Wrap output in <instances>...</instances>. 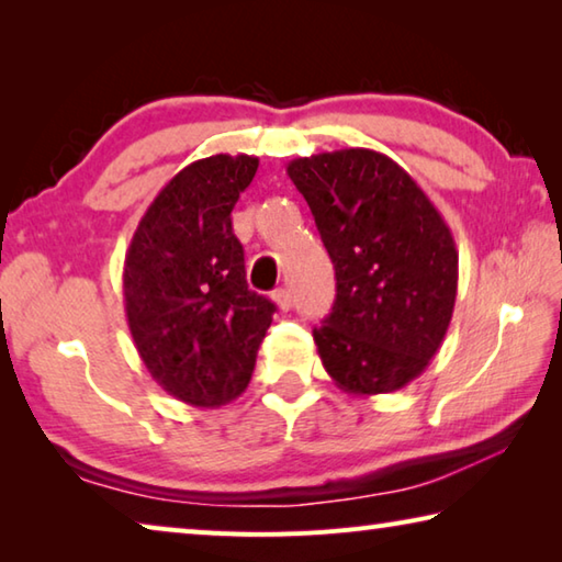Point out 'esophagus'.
Returning <instances> with one entry per match:
<instances>
[{
  "label": "esophagus",
  "mask_w": 562,
  "mask_h": 562,
  "mask_svg": "<svg viewBox=\"0 0 562 562\" xmlns=\"http://www.w3.org/2000/svg\"><path fill=\"white\" fill-rule=\"evenodd\" d=\"M272 300H274V304H278L282 312H288L292 307V294L288 290H274Z\"/></svg>",
  "instance_id": "obj_1"
}]
</instances>
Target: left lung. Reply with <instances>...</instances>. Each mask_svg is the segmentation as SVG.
<instances>
[{"label": "left lung", "mask_w": 562, "mask_h": 562, "mask_svg": "<svg viewBox=\"0 0 562 562\" xmlns=\"http://www.w3.org/2000/svg\"><path fill=\"white\" fill-rule=\"evenodd\" d=\"M288 176L335 265L337 297L315 327L322 364L347 394L396 392L429 367L449 329L459 288L449 225L376 150L294 158Z\"/></svg>", "instance_id": "obj_1"}]
</instances>
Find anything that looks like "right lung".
Listing matches in <instances>:
<instances>
[{
  "instance_id": "1",
  "label": "right lung",
  "mask_w": 562,
  "mask_h": 562,
  "mask_svg": "<svg viewBox=\"0 0 562 562\" xmlns=\"http://www.w3.org/2000/svg\"><path fill=\"white\" fill-rule=\"evenodd\" d=\"M260 160L217 154L168 180L123 262L128 329L150 376L190 406L215 408L250 384L274 304L247 290L233 207Z\"/></svg>"
}]
</instances>
